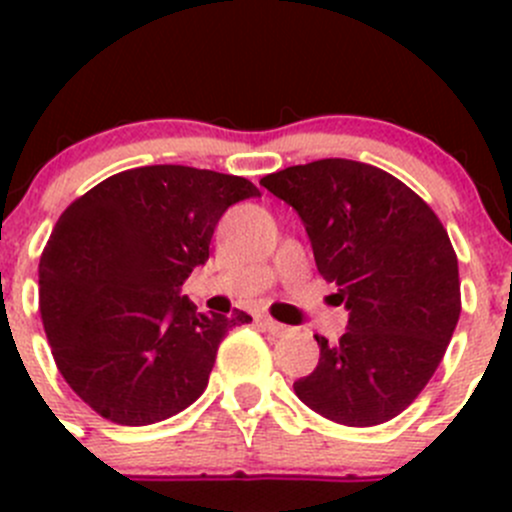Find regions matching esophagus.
<instances>
[{
    "mask_svg": "<svg viewBox=\"0 0 512 512\" xmlns=\"http://www.w3.org/2000/svg\"><path fill=\"white\" fill-rule=\"evenodd\" d=\"M260 322L265 324V329H267V332H270V334H275V337H285V334L289 332V327H287V324H280V322H275V319H272V317H262Z\"/></svg>",
    "mask_w": 512,
    "mask_h": 512,
    "instance_id": "obj_1",
    "label": "esophagus"
}]
</instances>
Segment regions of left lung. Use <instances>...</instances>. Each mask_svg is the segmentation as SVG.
<instances>
[{
  "mask_svg": "<svg viewBox=\"0 0 512 512\" xmlns=\"http://www.w3.org/2000/svg\"><path fill=\"white\" fill-rule=\"evenodd\" d=\"M260 185L297 210L319 275L349 309L337 344L314 337L319 364L294 394L344 426L391 421L428 384L461 317L446 227L409 185L359 160L292 165Z\"/></svg>",
  "mask_w": 512,
  "mask_h": 512,
  "instance_id": "obj_1",
  "label": "left lung"
}]
</instances>
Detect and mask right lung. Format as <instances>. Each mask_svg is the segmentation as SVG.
Wrapping results in <instances>:
<instances>
[{
	"mask_svg": "<svg viewBox=\"0 0 512 512\" xmlns=\"http://www.w3.org/2000/svg\"><path fill=\"white\" fill-rule=\"evenodd\" d=\"M260 190L240 175L143 165L61 213L39 262V312L66 384L98 416L148 426L205 391L223 337L252 322L195 314L180 294L218 220Z\"/></svg>",
	"mask_w": 512,
	"mask_h": 512,
	"instance_id": "1",
	"label": "right lung"
}]
</instances>
